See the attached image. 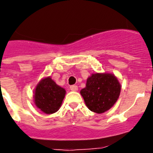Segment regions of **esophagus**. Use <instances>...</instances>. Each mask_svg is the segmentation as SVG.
<instances>
[{
    "label": "esophagus",
    "instance_id": "esophagus-1",
    "mask_svg": "<svg viewBox=\"0 0 153 153\" xmlns=\"http://www.w3.org/2000/svg\"><path fill=\"white\" fill-rule=\"evenodd\" d=\"M70 90L72 91H78V86H76V85H72V86L70 87Z\"/></svg>",
    "mask_w": 153,
    "mask_h": 153
}]
</instances>
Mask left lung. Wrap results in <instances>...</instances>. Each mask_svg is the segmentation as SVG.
<instances>
[{
  "label": "left lung",
  "mask_w": 153,
  "mask_h": 153,
  "mask_svg": "<svg viewBox=\"0 0 153 153\" xmlns=\"http://www.w3.org/2000/svg\"><path fill=\"white\" fill-rule=\"evenodd\" d=\"M121 84L112 73H93L87 79L86 87L80 94L87 107L97 114L110 109L119 97Z\"/></svg>",
  "instance_id": "8db88e82"
}]
</instances>
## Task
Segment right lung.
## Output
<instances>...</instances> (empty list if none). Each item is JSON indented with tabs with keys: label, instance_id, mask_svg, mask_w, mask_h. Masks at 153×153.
<instances>
[{
	"label": "right lung",
	"instance_id": "right-lung-1",
	"mask_svg": "<svg viewBox=\"0 0 153 153\" xmlns=\"http://www.w3.org/2000/svg\"><path fill=\"white\" fill-rule=\"evenodd\" d=\"M65 90L50 76L42 78L34 92V103L45 114H53L60 108L65 96Z\"/></svg>",
	"mask_w": 153,
	"mask_h": 153
}]
</instances>
